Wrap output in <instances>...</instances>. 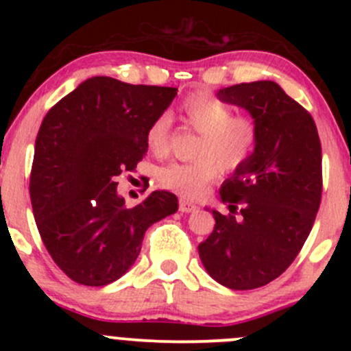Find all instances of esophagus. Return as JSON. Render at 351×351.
Instances as JSON below:
<instances>
[{
  "instance_id": "obj_1",
  "label": "esophagus",
  "mask_w": 351,
  "mask_h": 351,
  "mask_svg": "<svg viewBox=\"0 0 351 351\" xmlns=\"http://www.w3.org/2000/svg\"><path fill=\"white\" fill-rule=\"evenodd\" d=\"M197 205L193 204V202L186 200V198H182L180 200V212H183V214H190V212H195L197 210Z\"/></svg>"
}]
</instances>
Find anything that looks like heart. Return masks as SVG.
Segmentation results:
<instances>
[{
    "instance_id": "obj_1",
    "label": "heart",
    "mask_w": 351,
    "mask_h": 351,
    "mask_svg": "<svg viewBox=\"0 0 351 351\" xmlns=\"http://www.w3.org/2000/svg\"><path fill=\"white\" fill-rule=\"evenodd\" d=\"M182 117L186 125L198 132L193 156L195 161L171 162L159 169L158 182L165 189L185 197H200L226 173L241 169L251 159L260 139L256 120L244 113H232V107L207 91H195L182 101ZM171 117L159 113L146 132L147 147L162 156L168 151Z\"/></svg>"
}]
</instances>
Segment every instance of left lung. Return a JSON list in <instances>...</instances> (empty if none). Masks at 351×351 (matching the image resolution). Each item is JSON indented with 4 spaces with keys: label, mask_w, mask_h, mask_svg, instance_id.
<instances>
[{
    "label": "left lung",
    "mask_w": 351,
    "mask_h": 351,
    "mask_svg": "<svg viewBox=\"0 0 351 351\" xmlns=\"http://www.w3.org/2000/svg\"><path fill=\"white\" fill-rule=\"evenodd\" d=\"M226 104L250 112L260 129L254 154L226 180L229 214L212 210V234L198 254L215 282L250 290L270 284L302 250L323 193V156L316 123L274 81L224 88Z\"/></svg>",
    "instance_id": "obj_1"
}]
</instances>
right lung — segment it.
<instances>
[{
	"mask_svg": "<svg viewBox=\"0 0 351 351\" xmlns=\"http://www.w3.org/2000/svg\"><path fill=\"white\" fill-rule=\"evenodd\" d=\"M176 91L95 76L42 120L32 208L49 254L76 284L101 287L122 277L139 256L147 228L178 210L176 195L162 190L127 207L113 182L147 153V127Z\"/></svg>",
	"mask_w": 351,
	"mask_h": 351,
	"instance_id": "obj_1",
	"label": "right lung"
}]
</instances>
